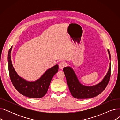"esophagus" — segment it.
Masks as SVG:
<instances>
[{
    "label": "esophagus",
    "mask_w": 120,
    "mask_h": 120,
    "mask_svg": "<svg viewBox=\"0 0 120 120\" xmlns=\"http://www.w3.org/2000/svg\"><path fill=\"white\" fill-rule=\"evenodd\" d=\"M66 66V63L65 62H61L59 64V68L60 69H63Z\"/></svg>",
    "instance_id": "1"
}]
</instances>
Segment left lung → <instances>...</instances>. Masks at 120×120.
<instances>
[{
  "mask_svg": "<svg viewBox=\"0 0 120 120\" xmlns=\"http://www.w3.org/2000/svg\"><path fill=\"white\" fill-rule=\"evenodd\" d=\"M110 60L111 56L109 50L108 49ZM111 62L108 73L99 84L92 86H86L80 83L76 74L70 67L63 68L69 90L72 96L77 99H87L94 97L100 94L105 89L108 85L111 74Z\"/></svg>",
  "mask_w": 120,
  "mask_h": 120,
  "instance_id": "1",
  "label": "left lung"
}]
</instances>
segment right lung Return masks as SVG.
<instances>
[{"mask_svg": "<svg viewBox=\"0 0 120 120\" xmlns=\"http://www.w3.org/2000/svg\"><path fill=\"white\" fill-rule=\"evenodd\" d=\"M12 47L10 49L8 55L9 72L12 84L16 90L24 96L32 98L43 97L47 92L52 77L58 71V65H56L49 68L36 81H26L19 76L12 65L11 57Z\"/></svg>", "mask_w": 120, "mask_h": 120, "instance_id": "1", "label": "right lung"}]
</instances>
